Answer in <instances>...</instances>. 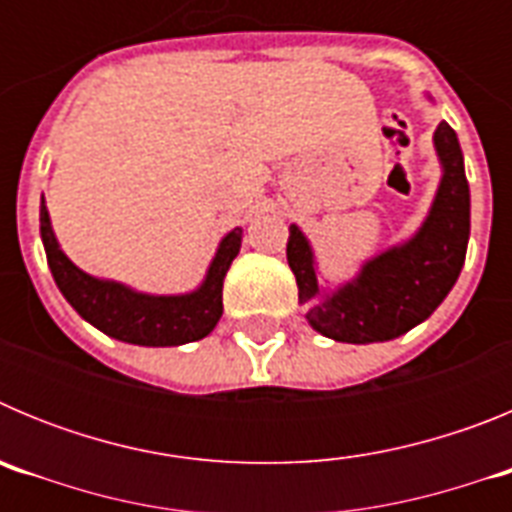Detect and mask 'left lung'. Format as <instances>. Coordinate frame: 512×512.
Here are the masks:
<instances>
[{
	"instance_id": "left-lung-1",
	"label": "left lung",
	"mask_w": 512,
	"mask_h": 512,
	"mask_svg": "<svg viewBox=\"0 0 512 512\" xmlns=\"http://www.w3.org/2000/svg\"><path fill=\"white\" fill-rule=\"evenodd\" d=\"M441 184L428 217L413 238L361 264L351 282L325 289L310 241L289 225L287 261L297 279L307 323L341 343H379L431 318L461 274L469 243V184L464 156L449 122L433 133Z\"/></svg>"
}]
</instances>
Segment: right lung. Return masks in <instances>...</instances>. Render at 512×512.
<instances>
[{
  "label": "right lung",
  "mask_w": 512,
  "mask_h": 512,
  "mask_svg": "<svg viewBox=\"0 0 512 512\" xmlns=\"http://www.w3.org/2000/svg\"><path fill=\"white\" fill-rule=\"evenodd\" d=\"M40 238L61 295L87 323L135 346H182L212 333L223 315V279L241 251L243 228L225 235L202 284L187 295H146L81 271L58 246L45 200H40Z\"/></svg>",
  "instance_id": "obj_1"
}]
</instances>
